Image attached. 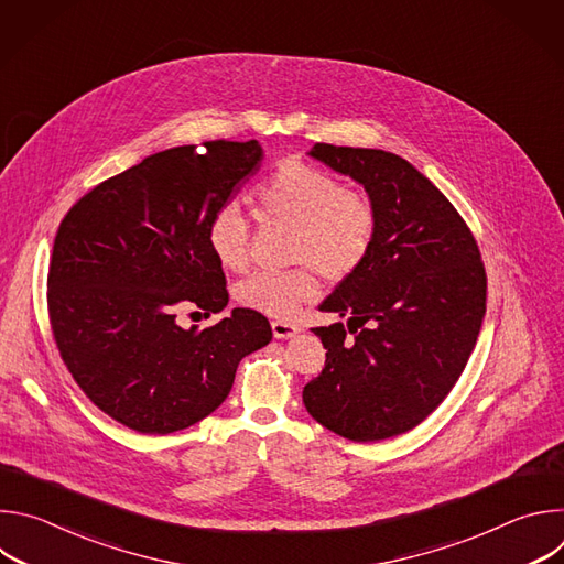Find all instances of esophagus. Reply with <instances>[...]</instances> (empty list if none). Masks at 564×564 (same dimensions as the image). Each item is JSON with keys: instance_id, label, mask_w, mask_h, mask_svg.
<instances>
[{"instance_id": "1", "label": "esophagus", "mask_w": 564, "mask_h": 564, "mask_svg": "<svg viewBox=\"0 0 564 564\" xmlns=\"http://www.w3.org/2000/svg\"><path fill=\"white\" fill-rule=\"evenodd\" d=\"M301 328L294 324H288V321H272V333L276 339H290L299 333Z\"/></svg>"}]
</instances>
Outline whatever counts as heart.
<instances>
[{"label":"heart","instance_id":"heart-1","mask_svg":"<svg viewBox=\"0 0 564 564\" xmlns=\"http://www.w3.org/2000/svg\"><path fill=\"white\" fill-rule=\"evenodd\" d=\"M261 220L292 227L285 272H254L236 283V301L268 316L290 318L318 296L316 274L330 283L355 276L368 261L377 236V207L370 196L344 187L333 174L303 163H283L254 192ZM207 248L225 270H246L250 227L234 205L218 207L207 223Z\"/></svg>","mask_w":564,"mask_h":564}]
</instances>
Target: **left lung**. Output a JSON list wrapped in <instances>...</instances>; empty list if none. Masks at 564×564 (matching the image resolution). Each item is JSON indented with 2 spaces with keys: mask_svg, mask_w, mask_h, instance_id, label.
Segmentation results:
<instances>
[{
  "mask_svg": "<svg viewBox=\"0 0 564 564\" xmlns=\"http://www.w3.org/2000/svg\"><path fill=\"white\" fill-rule=\"evenodd\" d=\"M310 155L355 178L377 207L364 268L318 305L348 324L312 328L326 366L303 404L328 431L379 442L422 424L459 379L487 312V272L451 200L409 160L316 142Z\"/></svg>",
  "mask_w": 564,
  "mask_h": 564,
  "instance_id": "8db88e82",
  "label": "left lung"
}]
</instances>
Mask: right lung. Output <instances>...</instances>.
I'll return each mask as SVG.
<instances>
[{
	"label": "right lung",
	"mask_w": 564,
	"mask_h": 564,
	"mask_svg": "<svg viewBox=\"0 0 564 564\" xmlns=\"http://www.w3.org/2000/svg\"><path fill=\"white\" fill-rule=\"evenodd\" d=\"M257 140H209L144 158L100 183L62 218L48 265V321L75 383L127 429L183 431L214 413L270 321L234 307L216 326L181 328L176 310L227 305L207 223L259 170Z\"/></svg>",
	"instance_id": "add662e5"
}]
</instances>
